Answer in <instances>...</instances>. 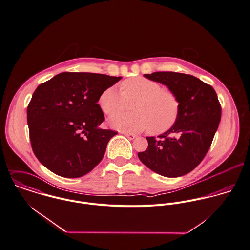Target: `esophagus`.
<instances>
[{
    "instance_id": "obj_1",
    "label": "esophagus",
    "mask_w": 250,
    "mask_h": 250,
    "mask_svg": "<svg viewBox=\"0 0 250 250\" xmlns=\"http://www.w3.org/2000/svg\"><path fill=\"white\" fill-rule=\"evenodd\" d=\"M125 134V136H126L128 139H130V140H132V139H134V138H136L137 136L135 135V134H133V133H124Z\"/></svg>"
}]
</instances>
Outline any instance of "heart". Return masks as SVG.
Listing matches in <instances>:
<instances>
[{"label":"heart","instance_id":"heart-1","mask_svg":"<svg viewBox=\"0 0 250 250\" xmlns=\"http://www.w3.org/2000/svg\"><path fill=\"white\" fill-rule=\"evenodd\" d=\"M132 102V112L118 113L110 119L114 128L125 132H141L150 128L151 133L160 134L172 128L179 118L177 96L144 77L125 80L122 92L114 86L109 87L99 98L100 109L106 115L123 111Z\"/></svg>","mask_w":250,"mask_h":250}]
</instances>
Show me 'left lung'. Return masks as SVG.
I'll use <instances>...</instances> for the list:
<instances>
[{
	"instance_id": "8db88e82",
	"label": "left lung",
	"mask_w": 250,
	"mask_h": 250,
	"mask_svg": "<svg viewBox=\"0 0 250 250\" xmlns=\"http://www.w3.org/2000/svg\"><path fill=\"white\" fill-rule=\"evenodd\" d=\"M144 76L177 96L180 114L174 126L158 138L146 137L148 148L138 157L161 176H184L197 167L211 145L221 119L217 95L210 85L189 74L158 71Z\"/></svg>"
}]
</instances>
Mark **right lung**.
I'll use <instances>...</instances> for the list:
<instances>
[{"label":"right lung","mask_w":250,"mask_h":250,"mask_svg":"<svg viewBox=\"0 0 250 250\" xmlns=\"http://www.w3.org/2000/svg\"><path fill=\"white\" fill-rule=\"evenodd\" d=\"M122 77L90 72H62L41 84L27 108L34 153L51 172L79 178L103 158L117 134L99 127L104 115L100 94Z\"/></svg>","instance_id":"1"}]
</instances>
